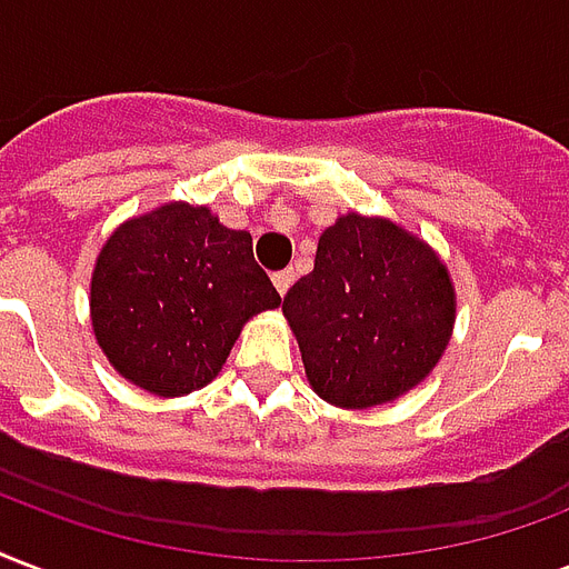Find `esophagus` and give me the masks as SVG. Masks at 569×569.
<instances>
[{
    "label": "esophagus",
    "mask_w": 569,
    "mask_h": 569,
    "mask_svg": "<svg viewBox=\"0 0 569 569\" xmlns=\"http://www.w3.org/2000/svg\"><path fill=\"white\" fill-rule=\"evenodd\" d=\"M295 283V271L292 268H286V271H277L274 274V286H277V292L286 295L289 292V286Z\"/></svg>",
    "instance_id": "1"
}]
</instances>
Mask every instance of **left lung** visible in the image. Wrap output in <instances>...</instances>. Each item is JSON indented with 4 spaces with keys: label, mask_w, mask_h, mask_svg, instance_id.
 <instances>
[{
    "label": "left lung",
    "mask_w": 569,
    "mask_h": 569,
    "mask_svg": "<svg viewBox=\"0 0 569 569\" xmlns=\"http://www.w3.org/2000/svg\"><path fill=\"white\" fill-rule=\"evenodd\" d=\"M283 316L316 393L340 409H370L439 363L457 292L423 238L349 211L319 236L313 271L286 292Z\"/></svg>",
    "instance_id": "left-lung-1"
}]
</instances>
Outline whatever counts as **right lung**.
<instances>
[{
	"label": "right lung",
	"instance_id": "1",
	"mask_svg": "<svg viewBox=\"0 0 569 569\" xmlns=\"http://www.w3.org/2000/svg\"><path fill=\"white\" fill-rule=\"evenodd\" d=\"M277 303L250 232L188 202L124 220L98 253L89 298L107 361L154 397L206 388L247 319Z\"/></svg>",
	"mask_w": 569,
	"mask_h": 569
}]
</instances>
